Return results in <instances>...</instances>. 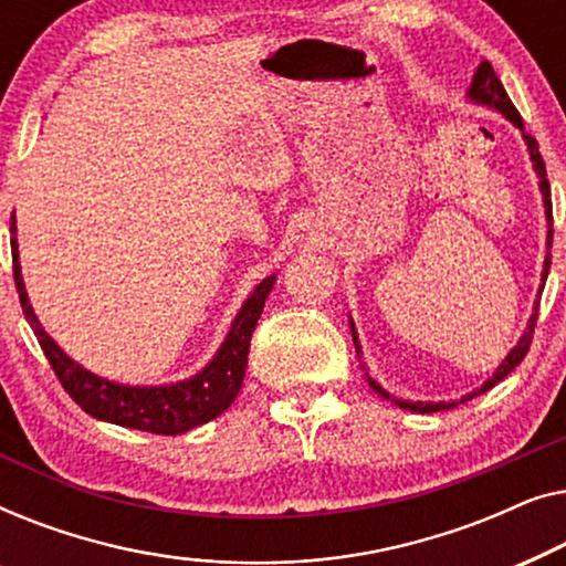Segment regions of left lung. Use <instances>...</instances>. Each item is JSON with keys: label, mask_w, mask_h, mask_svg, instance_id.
<instances>
[{"label": "left lung", "mask_w": 566, "mask_h": 566, "mask_svg": "<svg viewBox=\"0 0 566 566\" xmlns=\"http://www.w3.org/2000/svg\"><path fill=\"white\" fill-rule=\"evenodd\" d=\"M467 97H469L474 105L490 107V111L500 113L502 118H507V120L513 123V126L523 134V142H525V146H528V157H531V161H533V169H536V175H538V190H541V198H544V213H546V223H548V229H546V247H548V250H552V242H554V229H552V192H548V180H546L544 159H541V151H538L536 138H531L528 134H525V126H523L521 113H517L515 105L510 103L507 92H505V87H502V82L497 80V74H494V69H492L490 61H482V64H479V69L474 72V80H471V84H469ZM548 268H552V252H546V258H544V270H541V285H538V293H536V304H533V314H531L528 324H525V332L521 335V339H517V345L513 347V350H510V353L505 355V360L500 363L497 370H494V374H492L490 378H486V381H484L482 386H479L476 391L467 394V397H461L459 401H409V399H397V397H391V394L386 391L384 386L376 381V378H370L366 366H363V363H360V368L366 370V381H368L370 389H374L376 394H381L384 399H391L394 405H399L401 409H409V412H420V415L443 412V409H453V407L463 405V401L474 399L476 394L490 391L494 384H500L502 378H505V376L510 374V370H515V366H521V360L525 358V353H528L531 339H533V327H536V319H538V298H541V291H544V285H546ZM350 332H353L355 353H358V358H360L363 350H360L358 329H355L353 316H350Z\"/></svg>", "instance_id": "8db88e82"}]
</instances>
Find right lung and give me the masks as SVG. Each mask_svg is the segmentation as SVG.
Returning <instances> with one entry per match:
<instances>
[{
    "label": "right lung",
    "mask_w": 566,
    "mask_h": 566,
    "mask_svg": "<svg viewBox=\"0 0 566 566\" xmlns=\"http://www.w3.org/2000/svg\"><path fill=\"white\" fill-rule=\"evenodd\" d=\"M12 262H14V285H18L22 314L35 332L45 358H49L53 374L59 376L69 397L80 405L84 412L97 417L103 422L120 424V428L154 432V436H182L198 424H206L213 417H219L223 409L231 407L242 389L247 353H250V339L258 324L265 298L275 285V275L262 277L254 285V291L239 308L234 322L223 337V343L211 360L198 370L196 376L182 378L175 384L161 386H130L118 384L111 378L92 374L80 366L74 358L61 350L49 332L41 327L38 316L30 306L25 281H22L20 250H18V227H14L12 213Z\"/></svg>",
    "instance_id": "obj_1"
}]
</instances>
